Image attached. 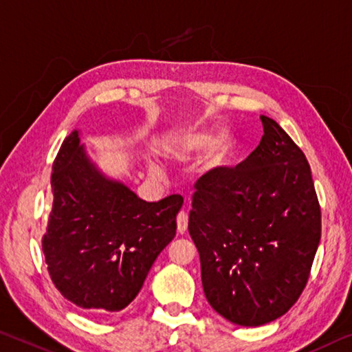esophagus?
<instances>
[{
  "instance_id": "esophagus-1",
  "label": "esophagus",
  "mask_w": 352,
  "mask_h": 352,
  "mask_svg": "<svg viewBox=\"0 0 352 352\" xmlns=\"http://www.w3.org/2000/svg\"><path fill=\"white\" fill-rule=\"evenodd\" d=\"M177 230L178 233H185L188 230V213L180 211L177 216Z\"/></svg>"
}]
</instances>
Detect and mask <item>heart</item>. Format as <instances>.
I'll return each mask as SVG.
<instances>
[{"label": "heart", "instance_id": "heart-1", "mask_svg": "<svg viewBox=\"0 0 352 352\" xmlns=\"http://www.w3.org/2000/svg\"><path fill=\"white\" fill-rule=\"evenodd\" d=\"M232 147L233 138L230 131L217 130L214 135H211L206 130H189L170 139L164 147V153L167 158L174 161H185L202 152L200 166L205 170H213L224 163ZM148 172L153 177H163V169L156 163H148Z\"/></svg>", "mask_w": 352, "mask_h": 352}]
</instances>
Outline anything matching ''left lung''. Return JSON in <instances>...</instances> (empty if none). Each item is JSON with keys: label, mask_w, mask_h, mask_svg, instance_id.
<instances>
[{"label": "left lung", "mask_w": 352, "mask_h": 352, "mask_svg": "<svg viewBox=\"0 0 352 352\" xmlns=\"http://www.w3.org/2000/svg\"><path fill=\"white\" fill-rule=\"evenodd\" d=\"M260 119L258 147L235 169L216 167L196 183L188 224L206 300L246 327L292 309L321 238L309 161L276 120Z\"/></svg>", "instance_id": "1"}]
</instances>
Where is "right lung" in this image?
Wrapping results in <instances>:
<instances>
[{
	"label": "right lung",
	"mask_w": 352,
	"mask_h": 352,
	"mask_svg": "<svg viewBox=\"0 0 352 352\" xmlns=\"http://www.w3.org/2000/svg\"><path fill=\"white\" fill-rule=\"evenodd\" d=\"M53 208L42 239L48 272L60 294L92 314L119 311L138 296L175 236L183 197L146 202L106 177L81 144L64 139L53 163Z\"/></svg>",
	"instance_id": "1"
}]
</instances>
